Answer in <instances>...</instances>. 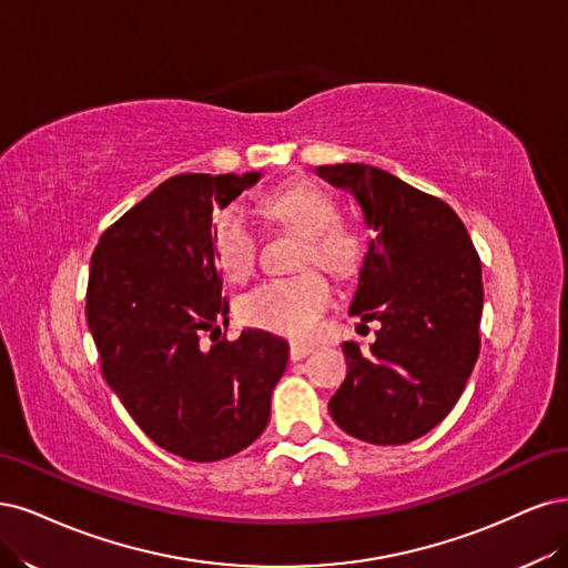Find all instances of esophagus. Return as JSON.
Wrapping results in <instances>:
<instances>
[{"label": "esophagus", "mask_w": 568, "mask_h": 568, "mask_svg": "<svg viewBox=\"0 0 568 568\" xmlns=\"http://www.w3.org/2000/svg\"><path fill=\"white\" fill-rule=\"evenodd\" d=\"M311 352H314V346H311V344H300V342H292L290 344V358L292 361H302Z\"/></svg>", "instance_id": "obj_1"}]
</instances>
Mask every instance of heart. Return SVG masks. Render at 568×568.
I'll use <instances>...</instances> for the list:
<instances>
[{
	"instance_id": "b5f03b06",
	"label": "heart",
	"mask_w": 568,
	"mask_h": 568,
	"mask_svg": "<svg viewBox=\"0 0 568 568\" xmlns=\"http://www.w3.org/2000/svg\"><path fill=\"white\" fill-rule=\"evenodd\" d=\"M273 222L302 233V266L321 264L335 278H352L365 260L363 235L337 222V203L314 184H290L264 200ZM212 247L216 262L229 278L247 281L257 266L260 237L247 214L224 207L214 214ZM333 300V287L318 268H306L297 276L273 278L254 287L241 302V318L266 333L285 337H306Z\"/></svg>"
}]
</instances>
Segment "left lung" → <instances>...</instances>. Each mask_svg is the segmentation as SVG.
I'll use <instances>...</instances> for the list:
<instances>
[{
    "instance_id": "left-lung-1",
    "label": "left lung",
    "mask_w": 568,
    "mask_h": 568,
    "mask_svg": "<svg viewBox=\"0 0 568 568\" xmlns=\"http://www.w3.org/2000/svg\"><path fill=\"white\" fill-rule=\"evenodd\" d=\"M316 174L354 193L375 231L349 314L379 321V331L371 352L342 344L346 377L331 415L361 442H415L453 410L477 363L479 254L450 205L389 172L344 162L321 164Z\"/></svg>"
}]
</instances>
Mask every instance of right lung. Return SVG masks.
Listing matches in <instances>:
<instances>
[{"mask_svg": "<svg viewBox=\"0 0 568 568\" xmlns=\"http://www.w3.org/2000/svg\"><path fill=\"white\" fill-rule=\"evenodd\" d=\"M260 176L162 181L91 254L87 323L108 387L145 436L193 463L224 460L257 442L287 365L285 339L264 331L226 339L219 327L229 323V302L212 212Z\"/></svg>", "mask_w": 568, "mask_h": 568, "instance_id": "right-lung-1", "label": "right lung"}]
</instances>
